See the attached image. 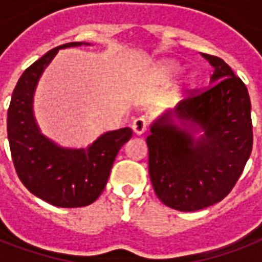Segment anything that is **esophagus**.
<instances>
[{
	"label": "esophagus",
	"instance_id": "34e87169",
	"mask_svg": "<svg viewBox=\"0 0 262 262\" xmlns=\"http://www.w3.org/2000/svg\"><path fill=\"white\" fill-rule=\"evenodd\" d=\"M148 127V121L145 117H139V118H136L132 123V129L135 132L136 135H143L144 132L147 130Z\"/></svg>",
	"mask_w": 262,
	"mask_h": 262
}]
</instances>
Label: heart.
<instances>
[{
	"instance_id": "obj_1",
	"label": "heart",
	"mask_w": 262,
	"mask_h": 262,
	"mask_svg": "<svg viewBox=\"0 0 262 262\" xmlns=\"http://www.w3.org/2000/svg\"><path fill=\"white\" fill-rule=\"evenodd\" d=\"M179 68L181 67H179L178 62H175L172 59H164V61H160L155 67L154 76L158 80H167L178 73ZM195 83H197V75H195L194 72H189V73L185 75L182 81H181V85L185 88H189L193 87Z\"/></svg>"
}]
</instances>
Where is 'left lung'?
Segmentation results:
<instances>
[{"instance_id": "obj_1", "label": "left lung", "mask_w": 262, "mask_h": 262, "mask_svg": "<svg viewBox=\"0 0 262 262\" xmlns=\"http://www.w3.org/2000/svg\"><path fill=\"white\" fill-rule=\"evenodd\" d=\"M203 55L215 69L209 88L164 111L147 137L154 190L164 205L182 212L222 201L253 147L248 88L223 59Z\"/></svg>"}]
</instances>
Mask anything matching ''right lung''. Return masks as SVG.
<instances>
[{"mask_svg":"<svg viewBox=\"0 0 262 262\" xmlns=\"http://www.w3.org/2000/svg\"><path fill=\"white\" fill-rule=\"evenodd\" d=\"M79 46L91 43L71 42L55 47L26 69L8 110V140L18 178L32 194L61 208L85 207L98 199L115 156L133 133L130 127L106 132L81 148L62 147L42 133L34 114L39 79L59 50Z\"/></svg>","mask_w":262,"mask_h":262,"instance_id":"1","label":"right lung"}]
</instances>
